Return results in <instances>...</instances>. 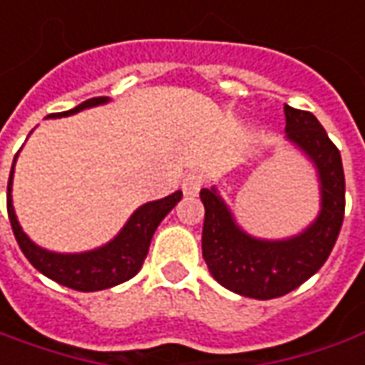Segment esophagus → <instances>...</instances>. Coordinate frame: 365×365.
Here are the masks:
<instances>
[{
  "mask_svg": "<svg viewBox=\"0 0 365 365\" xmlns=\"http://www.w3.org/2000/svg\"><path fill=\"white\" fill-rule=\"evenodd\" d=\"M202 188V177L196 175V173H190L187 177L182 178V192L187 196H196Z\"/></svg>",
  "mask_w": 365,
  "mask_h": 365,
  "instance_id": "esophagus-1",
  "label": "esophagus"
}]
</instances>
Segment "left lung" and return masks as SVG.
<instances>
[{
	"label": "left lung",
	"mask_w": 365,
	"mask_h": 365,
	"mask_svg": "<svg viewBox=\"0 0 365 365\" xmlns=\"http://www.w3.org/2000/svg\"><path fill=\"white\" fill-rule=\"evenodd\" d=\"M287 141L317 169L320 210L311 226L285 240L247 234L218 188H202V257L220 285L250 299H275L291 293L324 265L344 220L342 157L311 112L285 106Z\"/></svg>",
	"instance_id": "left-lung-1"
}]
</instances>
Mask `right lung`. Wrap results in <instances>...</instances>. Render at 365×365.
<instances>
[{
	"label": "right lung",
	"instance_id": "1",
	"mask_svg": "<svg viewBox=\"0 0 365 365\" xmlns=\"http://www.w3.org/2000/svg\"><path fill=\"white\" fill-rule=\"evenodd\" d=\"M108 102H110L108 96L90 98L68 112L51 113L48 118H66V115H74L82 110L108 104ZM15 161H17V155L13 159L9 182H7V214H9L15 240L35 269L41 271L43 275L53 279L56 283H61V285L74 289V291H84V293L102 291V289L120 285L123 281L137 275V271L141 269V265L147 257L155 230L161 224L163 218L177 206L178 200L182 198V192L177 190V192L161 198V200H153V202L139 206L129 216L125 226L120 230V234L110 240L108 244L100 245L96 250L80 253H56L35 244L23 232L21 224L17 220L11 198Z\"/></svg>",
	"mask_w": 365,
	"mask_h": 365
}]
</instances>
